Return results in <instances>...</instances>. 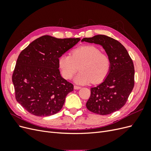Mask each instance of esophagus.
Returning a JSON list of instances; mask_svg holds the SVG:
<instances>
[{
  "instance_id": "34e87169",
  "label": "esophagus",
  "mask_w": 151,
  "mask_h": 151,
  "mask_svg": "<svg viewBox=\"0 0 151 151\" xmlns=\"http://www.w3.org/2000/svg\"><path fill=\"white\" fill-rule=\"evenodd\" d=\"M74 89H81V88L80 86H74Z\"/></svg>"
}]
</instances>
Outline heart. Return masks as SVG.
<instances>
[{"mask_svg": "<svg viewBox=\"0 0 151 151\" xmlns=\"http://www.w3.org/2000/svg\"><path fill=\"white\" fill-rule=\"evenodd\" d=\"M59 70L63 78L70 79L76 73L81 72L74 79L76 84H88L102 82L110 70L111 62L107 55L92 45L72 50L71 55L63 54L58 58Z\"/></svg>", "mask_w": 151, "mask_h": 151, "instance_id": "1", "label": "heart"}]
</instances>
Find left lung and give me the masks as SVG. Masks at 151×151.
Masks as SVG:
<instances>
[{"label": "left lung", "mask_w": 151, "mask_h": 151, "mask_svg": "<svg viewBox=\"0 0 151 151\" xmlns=\"http://www.w3.org/2000/svg\"><path fill=\"white\" fill-rule=\"evenodd\" d=\"M81 42L101 45L111 62L110 70L103 83L91 88L87 108L101 115L119 110L134 86V66L129 53L119 42L106 35L84 38Z\"/></svg>", "instance_id": "1"}]
</instances>
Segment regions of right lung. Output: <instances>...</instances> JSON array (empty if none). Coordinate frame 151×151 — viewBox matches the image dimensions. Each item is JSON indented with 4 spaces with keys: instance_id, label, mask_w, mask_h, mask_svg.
Returning <instances> with one entry per match:
<instances>
[{
    "instance_id": "obj_1",
    "label": "right lung",
    "mask_w": 151,
    "mask_h": 151,
    "mask_svg": "<svg viewBox=\"0 0 151 151\" xmlns=\"http://www.w3.org/2000/svg\"><path fill=\"white\" fill-rule=\"evenodd\" d=\"M80 40L45 35L20 53L12 80L17 101L32 115L47 116L62 109L74 86L61 76L58 60Z\"/></svg>"
}]
</instances>
